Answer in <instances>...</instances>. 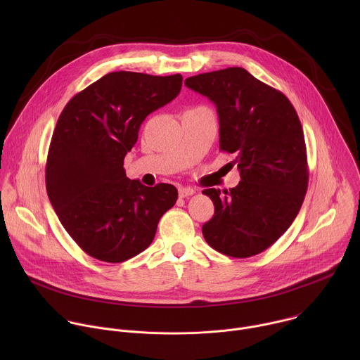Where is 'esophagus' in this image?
<instances>
[{"label":"esophagus","mask_w":360,"mask_h":360,"mask_svg":"<svg viewBox=\"0 0 360 360\" xmlns=\"http://www.w3.org/2000/svg\"><path fill=\"white\" fill-rule=\"evenodd\" d=\"M178 193H179V198H186V196H191V195H193L195 193V189H192V188H189V186H181L179 189H178Z\"/></svg>","instance_id":"1"}]
</instances>
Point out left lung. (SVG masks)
Here are the masks:
<instances>
[{
  "instance_id": "left-lung-1",
  "label": "left lung",
  "mask_w": 360,
  "mask_h": 360,
  "mask_svg": "<svg viewBox=\"0 0 360 360\" xmlns=\"http://www.w3.org/2000/svg\"><path fill=\"white\" fill-rule=\"evenodd\" d=\"M185 85L208 96L219 117V149L233 153L238 186L210 188L215 207L202 226L205 240L232 258L274 245L292 225L307 191L303 129L290 101L240 67L199 74Z\"/></svg>"
}]
</instances>
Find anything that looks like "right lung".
I'll list each match as a JSON object with an SVG mask.
<instances>
[{
	"label": "right lung",
	"instance_id": "add662e5",
	"mask_svg": "<svg viewBox=\"0 0 360 360\" xmlns=\"http://www.w3.org/2000/svg\"><path fill=\"white\" fill-rule=\"evenodd\" d=\"M182 75L110 72L74 95L51 138L45 185L60 222L92 258L120 264L146 249L174 185L127 178L124 158L145 118L181 91Z\"/></svg>",
	"mask_w": 360,
	"mask_h": 360
}]
</instances>
